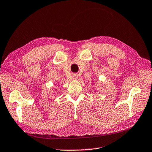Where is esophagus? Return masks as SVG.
Segmentation results:
<instances>
[{
	"instance_id": "obj_1",
	"label": "esophagus",
	"mask_w": 152,
	"mask_h": 152,
	"mask_svg": "<svg viewBox=\"0 0 152 152\" xmlns=\"http://www.w3.org/2000/svg\"><path fill=\"white\" fill-rule=\"evenodd\" d=\"M78 78V75H77V73H74L73 75V79H77Z\"/></svg>"
}]
</instances>
